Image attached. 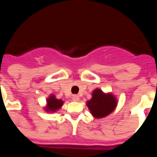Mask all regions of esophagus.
<instances>
[{"label":"esophagus","mask_w":157,"mask_h":157,"mask_svg":"<svg viewBox=\"0 0 157 157\" xmlns=\"http://www.w3.org/2000/svg\"><path fill=\"white\" fill-rule=\"evenodd\" d=\"M72 100L75 101V102H77V101L80 100V98H79V96L77 95H73L72 96Z\"/></svg>","instance_id":"esophagus-1"}]
</instances>
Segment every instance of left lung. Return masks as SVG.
Segmentation results:
<instances>
[{"label": "left lung", "mask_w": 157, "mask_h": 157, "mask_svg": "<svg viewBox=\"0 0 157 157\" xmlns=\"http://www.w3.org/2000/svg\"><path fill=\"white\" fill-rule=\"evenodd\" d=\"M92 98L86 102L90 113L97 118L106 117L115 109L117 99L112 93H104L97 88L92 92Z\"/></svg>", "instance_id": "obj_1"}]
</instances>
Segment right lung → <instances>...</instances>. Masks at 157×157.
Wrapping results in <instances>:
<instances>
[{
    "mask_svg": "<svg viewBox=\"0 0 157 157\" xmlns=\"http://www.w3.org/2000/svg\"><path fill=\"white\" fill-rule=\"evenodd\" d=\"M64 102L60 99H57L54 94H51L47 99V106L45 107V111L48 113H55L62 107Z\"/></svg>",
    "mask_w": 157,
    "mask_h": 157,
    "instance_id": "add662e5",
    "label": "right lung"
}]
</instances>
